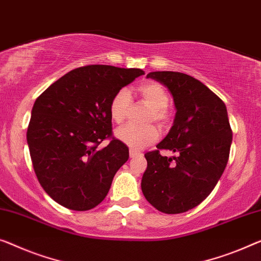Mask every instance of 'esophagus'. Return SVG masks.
I'll return each instance as SVG.
<instances>
[{
  "mask_svg": "<svg viewBox=\"0 0 261 261\" xmlns=\"http://www.w3.org/2000/svg\"><path fill=\"white\" fill-rule=\"evenodd\" d=\"M139 155H142V153L139 152V151L130 149V158H136V157H139Z\"/></svg>",
  "mask_w": 261,
  "mask_h": 261,
  "instance_id": "esophagus-1",
  "label": "esophagus"
}]
</instances>
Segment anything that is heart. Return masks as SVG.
<instances>
[{"instance_id": "obj_1", "label": "heart", "mask_w": 261, "mask_h": 261, "mask_svg": "<svg viewBox=\"0 0 261 261\" xmlns=\"http://www.w3.org/2000/svg\"><path fill=\"white\" fill-rule=\"evenodd\" d=\"M137 93L143 102L151 108L146 122H155L162 127L168 126L171 120V112L168 108L170 97L165 88L158 82L149 81L139 85ZM131 107L132 97L130 91L127 89H120L112 97L109 106L112 120L118 124L123 123L129 116ZM116 137L131 149L141 150L157 141L158 131L151 125L144 127L126 125L116 131Z\"/></svg>"}]
</instances>
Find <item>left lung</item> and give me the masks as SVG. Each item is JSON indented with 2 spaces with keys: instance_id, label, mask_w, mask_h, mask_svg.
Wrapping results in <instances>:
<instances>
[{
  "instance_id": "1",
  "label": "left lung",
  "mask_w": 261,
  "mask_h": 261,
  "mask_svg": "<svg viewBox=\"0 0 261 261\" xmlns=\"http://www.w3.org/2000/svg\"><path fill=\"white\" fill-rule=\"evenodd\" d=\"M147 79L169 89L177 112L157 150L145 153L142 191L158 211L177 215L196 207L215 189L226 168L232 130L225 103L200 81L177 71H153ZM161 149L177 157L164 158Z\"/></svg>"
}]
</instances>
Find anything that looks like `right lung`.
Wrapping results in <instances>:
<instances>
[{
    "instance_id": "obj_1",
    "label": "right lung",
    "mask_w": 261,
    "mask_h": 261,
    "mask_svg": "<svg viewBox=\"0 0 261 261\" xmlns=\"http://www.w3.org/2000/svg\"><path fill=\"white\" fill-rule=\"evenodd\" d=\"M142 75L141 69L85 65L35 100L27 141L37 179L56 203L87 211L107 197L129 159V147L112 135L109 106L116 92ZM106 139L109 144L99 149Z\"/></svg>"
}]
</instances>
